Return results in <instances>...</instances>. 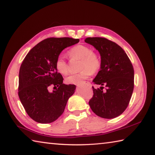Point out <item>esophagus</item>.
Instances as JSON below:
<instances>
[{
    "instance_id": "obj_1",
    "label": "esophagus",
    "mask_w": 155,
    "mask_h": 155,
    "mask_svg": "<svg viewBox=\"0 0 155 155\" xmlns=\"http://www.w3.org/2000/svg\"><path fill=\"white\" fill-rule=\"evenodd\" d=\"M85 84H86V85H91V83H90L89 82H88V81H86V82H85Z\"/></svg>"
}]
</instances>
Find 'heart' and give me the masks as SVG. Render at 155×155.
Instances as JSON below:
<instances>
[{"instance_id": "b5f03b06", "label": "heart", "mask_w": 155, "mask_h": 155, "mask_svg": "<svg viewBox=\"0 0 155 155\" xmlns=\"http://www.w3.org/2000/svg\"><path fill=\"white\" fill-rule=\"evenodd\" d=\"M70 58L81 60L80 69H83L78 73L70 74L66 78V82L68 84L79 85L83 80L88 78L92 72H95L100 67V59L96 53L91 51L90 47L83 45H78L70 49L68 52ZM56 70L61 74H67L68 67L63 56L60 55L55 61Z\"/></svg>"}]
</instances>
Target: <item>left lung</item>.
Instances as JSON below:
<instances>
[{"label": "left lung", "mask_w": 155, "mask_h": 155, "mask_svg": "<svg viewBox=\"0 0 155 155\" xmlns=\"http://www.w3.org/2000/svg\"><path fill=\"white\" fill-rule=\"evenodd\" d=\"M101 56L100 70L93 81L100 88L92 87L94 95L89 100L90 108L104 119H114L128 106L134 87V70L130 60L117 43L102 37H88ZM104 85L107 90L103 91Z\"/></svg>", "instance_id": "left-lung-1"}]
</instances>
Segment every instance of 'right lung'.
Returning <instances> with one entry per match:
<instances>
[{
  "label": "right lung",
  "instance_id": "1",
  "mask_svg": "<svg viewBox=\"0 0 155 155\" xmlns=\"http://www.w3.org/2000/svg\"><path fill=\"white\" fill-rule=\"evenodd\" d=\"M79 42L69 37L49 38L31 49L20 66L18 95L31 119L40 123H50L60 117L67 102L75 91L74 85H65L55 68L60 53ZM56 88L52 92L49 87Z\"/></svg>",
  "mask_w": 155,
  "mask_h": 155
}]
</instances>
